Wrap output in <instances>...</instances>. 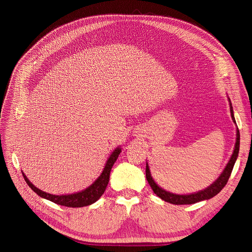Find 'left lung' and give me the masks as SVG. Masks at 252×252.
I'll return each instance as SVG.
<instances>
[{"label":"left lung","instance_id":"1","mask_svg":"<svg viewBox=\"0 0 252 252\" xmlns=\"http://www.w3.org/2000/svg\"><path fill=\"white\" fill-rule=\"evenodd\" d=\"M229 103H230L231 118H232V121L235 123V119H234V116H233V109H232V106H231L230 98H229ZM239 150H240V131H239V128H236V141H235V145H234L233 154H232V156L229 159V162L227 163L223 172L220 173V177L215 182H213L210 186H208L207 188H205L204 190H200V191L194 192V193L175 194V193H172V192H169V191H166V190H164L163 188L158 187V185L157 184L155 180L152 179V177H151L148 163H146V179L149 183L150 187L152 188V190H154V192L158 197H161L162 200H164L165 202H168L170 204L188 205V204H194V203H197V202H201V201H204V200H209V199H211V197L217 195L227 184V182H228V180H229V177H230V174L232 172L234 163L236 161V158H238Z\"/></svg>","mask_w":252,"mask_h":252}]
</instances>
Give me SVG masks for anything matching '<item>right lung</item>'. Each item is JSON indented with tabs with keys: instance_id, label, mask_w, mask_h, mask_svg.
<instances>
[{
	"instance_id": "right-lung-1",
	"label": "right lung",
	"mask_w": 252,
	"mask_h": 252,
	"mask_svg": "<svg viewBox=\"0 0 252 252\" xmlns=\"http://www.w3.org/2000/svg\"><path fill=\"white\" fill-rule=\"evenodd\" d=\"M120 154H121V148L120 147L114 149L111 152L110 157L108 158L107 162H106L105 168L103 169L100 177H98L88 188L82 190V191H80V192H75V193H71V194L56 195V194H50V193H47L45 191H42L41 189L36 188L32 184V183L27 179V177L24 174V172L22 171V173H23V177H24V180L26 181L28 186L32 188L37 195H40L41 197H44V199L49 200V201L56 203L58 205L66 206V207H73V208L84 207V206H88V205L94 204V202H96L102 196V194L105 191L106 187H107V185H108L110 171H111L112 166H113L114 162L117 161V158H118Z\"/></svg>"
}]
</instances>
